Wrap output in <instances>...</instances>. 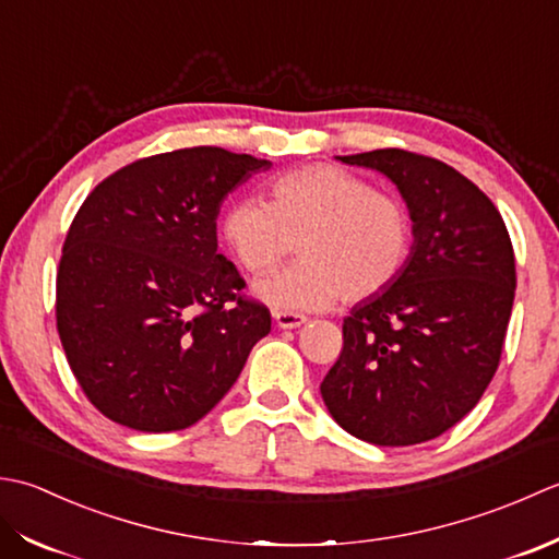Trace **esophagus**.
I'll use <instances>...</instances> for the list:
<instances>
[{"label":"esophagus","mask_w":559,"mask_h":559,"mask_svg":"<svg viewBox=\"0 0 559 559\" xmlns=\"http://www.w3.org/2000/svg\"><path fill=\"white\" fill-rule=\"evenodd\" d=\"M272 316H275V323H277V328H282V330L301 328L306 321H309V318H306V316L294 313V311H275Z\"/></svg>","instance_id":"34e87169"}]
</instances>
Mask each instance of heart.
I'll use <instances>...</instances> for the list:
<instances>
[{
    "mask_svg": "<svg viewBox=\"0 0 559 559\" xmlns=\"http://www.w3.org/2000/svg\"><path fill=\"white\" fill-rule=\"evenodd\" d=\"M222 236L250 275L296 253L299 263L255 284L275 309L321 311L359 304L401 275L413 241L405 204L347 168L313 164L270 186V202L243 198L222 216Z\"/></svg>",
    "mask_w": 559,
    "mask_h": 559,
    "instance_id": "1",
    "label": "heart"
}]
</instances>
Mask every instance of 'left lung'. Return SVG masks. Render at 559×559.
<instances>
[{
  "label": "left lung",
  "instance_id": "left-lung-1",
  "mask_svg": "<svg viewBox=\"0 0 559 559\" xmlns=\"http://www.w3.org/2000/svg\"><path fill=\"white\" fill-rule=\"evenodd\" d=\"M337 158L393 180L415 241L391 287L345 318L321 395L352 437L413 447L461 423L492 381L514 306V248L492 200L443 162L405 150Z\"/></svg>",
  "mask_w": 559,
  "mask_h": 559
}]
</instances>
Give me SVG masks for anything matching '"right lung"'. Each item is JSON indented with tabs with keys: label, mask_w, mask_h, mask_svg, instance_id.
Segmentation results:
<instances>
[{
	"label": "right lung",
	"mask_w": 559,
	"mask_h": 559,
	"mask_svg": "<svg viewBox=\"0 0 559 559\" xmlns=\"http://www.w3.org/2000/svg\"><path fill=\"white\" fill-rule=\"evenodd\" d=\"M270 166L222 146L166 152L116 170L79 207L57 270V333L112 423L195 425L270 333V311L216 253L224 198Z\"/></svg>",
	"instance_id": "add662e5"
}]
</instances>
